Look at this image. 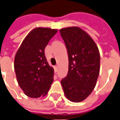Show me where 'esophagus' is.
Here are the masks:
<instances>
[{"label":"esophagus","mask_w":120,"mask_h":120,"mask_svg":"<svg viewBox=\"0 0 120 120\" xmlns=\"http://www.w3.org/2000/svg\"><path fill=\"white\" fill-rule=\"evenodd\" d=\"M53 68H54V71H55V72H56L57 71V67H56V66H55V67H54Z\"/></svg>","instance_id":"34e87169"}]
</instances>
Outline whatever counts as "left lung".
I'll list each match as a JSON object with an SVG mask.
<instances>
[{
	"label": "left lung",
	"instance_id": "obj_1",
	"mask_svg": "<svg viewBox=\"0 0 120 120\" xmlns=\"http://www.w3.org/2000/svg\"><path fill=\"white\" fill-rule=\"evenodd\" d=\"M68 55L67 76L61 82L65 97L82 102L93 91L100 72V53L94 40L78 27L59 30Z\"/></svg>",
	"mask_w": 120,
	"mask_h": 120
}]
</instances>
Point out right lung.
Returning <instances> with one entry per match:
<instances>
[{"mask_svg": "<svg viewBox=\"0 0 120 120\" xmlns=\"http://www.w3.org/2000/svg\"><path fill=\"white\" fill-rule=\"evenodd\" d=\"M57 32V29L50 28H34L24 38L15 53L17 81L29 97L46 95L53 81L54 70L47 61L44 49Z\"/></svg>", "mask_w": 120, "mask_h": 120, "instance_id": "add662e5", "label": "right lung"}]
</instances>
